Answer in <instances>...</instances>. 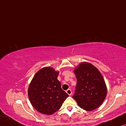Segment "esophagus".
Here are the masks:
<instances>
[{"instance_id":"obj_1","label":"esophagus","mask_w":126,"mask_h":126,"mask_svg":"<svg viewBox=\"0 0 126 126\" xmlns=\"http://www.w3.org/2000/svg\"><path fill=\"white\" fill-rule=\"evenodd\" d=\"M66 93L68 94L69 95H71V94H72V92H71V89H68L66 90Z\"/></svg>"}]
</instances>
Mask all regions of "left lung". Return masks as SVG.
I'll list each match as a JSON object with an SVG mask.
<instances>
[{
  "label": "left lung",
  "mask_w": 126,
  "mask_h": 126,
  "mask_svg": "<svg viewBox=\"0 0 126 126\" xmlns=\"http://www.w3.org/2000/svg\"><path fill=\"white\" fill-rule=\"evenodd\" d=\"M77 85L73 97L83 110L90 111L99 107L107 95L106 84L101 74L89 63H80L74 70Z\"/></svg>",
  "instance_id": "obj_1"
}]
</instances>
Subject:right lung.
<instances>
[{
  "label": "right lung",
  "mask_w": 126,
  "mask_h": 126,
  "mask_svg": "<svg viewBox=\"0 0 126 126\" xmlns=\"http://www.w3.org/2000/svg\"><path fill=\"white\" fill-rule=\"evenodd\" d=\"M59 72L50 67H44L34 75L28 88L32 106L40 113L52 115L58 110L68 95L58 80Z\"/></svg>",
  "instance_id": "1"
}]
</instances>
